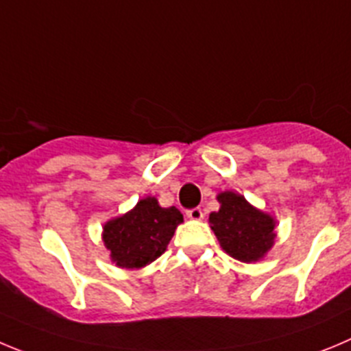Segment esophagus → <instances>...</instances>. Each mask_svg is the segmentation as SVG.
<instances>
[{"label":"esophagus","instance_id":"1","mask_svg":"<svg viewBox=\"0 0 351 351\" xmlns=\"http://www.w3.org/2000/svg\"><path fill=\"white\" fill-rule=\"evenodd\" d=\"M186 216H189V218L194 221H201L202 218H204V213H202L201 208H194V209H189V211H186Z\"/></svg>","mask_w":351,"mask_h":351}]
</instances>
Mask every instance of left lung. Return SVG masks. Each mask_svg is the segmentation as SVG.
I'll return each mask as SVG.
<instances>
[{"label": "left lung", "mask_w": 351, "mask_h": 351, "mask_svg": "<svg viewBox=\"0 0 351 351\" xmlns=\"http://www.w3.org/2000/svg\"><path fill=\"white\" fill-rule=\"evenodd\" d=\"M216 201L220 209L209 215V227L221 250L242 263L263 260L275 244L277 220L237 192H220Z\"/></svg>", "instance_id": "obj_1"}]
</instances>
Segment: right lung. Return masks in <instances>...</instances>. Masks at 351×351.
<instances>
[{
  "label": "right lung",
  "mask_w": 351,
  "mask_h": 351,
  "mask_svg": "<svg viewBox=\"0 0 351 351\" xmlns=\"http://www.w3.org/2000/svg\"><path fill=\"white\" fill-rule=\"evenodd\" d=\"M183 215L171 206L162 208L156 197L140 199L133 209L110 218L101 227V241L119 268L147 267L165 253Z\"/></svg>",
  "instance_id": "1"
}]
</instances>
